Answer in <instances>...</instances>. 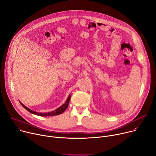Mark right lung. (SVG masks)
Returning a JSON list of instances; mask_svg holds the SVG:
<instances>
[{
    "label": "right lung",
    "mask_w": 156,
    "mask_h": 156,
    "mask_svg": "<svg viewBox=\"0 0 156 156\" xmlns=\"http://www.w3.org/2000/svg\"><path fill=\"white\" fill-rule=\"evenodd\" d=\"M70 98H71V96H70V94L69 96L67 99H66V101H65V102L62 105H61L60 107H59L58 108H57V109H55V110L54 111H52V112H46V113H42V112H35V111H33L31 109H30L29 108H28L27 107H26L25 105H23V104H22L21 102H20L21 105L23 106L26 110H27L28 112H30V113L33 114H34V115H39V116H42V117H49V116H54V115H59V114H62L64 111L66 109V108L68 107V105H69V102H70Z\"/></svg>",
    "instance_id": "1"
}]
</instances>
